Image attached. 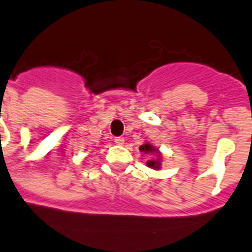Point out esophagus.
<instances>
[{"label": "esophagus", "instance_id": "1", "mask_svg": "<svg viewBox=\"0 0 252 252\" xmlns=\"http://www.w3.org/2000/svg\"><path fill=\"white\" fill-rule=\"evenodd\" d=\"M114 142L117 144H119V146H122V144H124V138L123 137H115Z\"/></svg>", "mask_w": 252, "mask_h": 252}]
</instances>
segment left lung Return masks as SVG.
<instances>
[{
    "label": "left lung",
    "mask_w": 252,
    "mask_h": 252,
    "mask_svg": "<svg viewBox=\"0 0 252 252\" xmlns=\"http://www.w3.org/2000/svg\"><path fill=\"white\" fill-rule=\"evenodd\" d=\"M139 151H141V152L147 153V155H155V158L147 161L148 167L153 168V170H159V168H161L162 155H161V152L158 151V148H156L155 146H152L151 143L146 142V143L142 144L141 147H139Z\"/></svg>",
    "instance_id": "8db88e82"
}]
</instances>
